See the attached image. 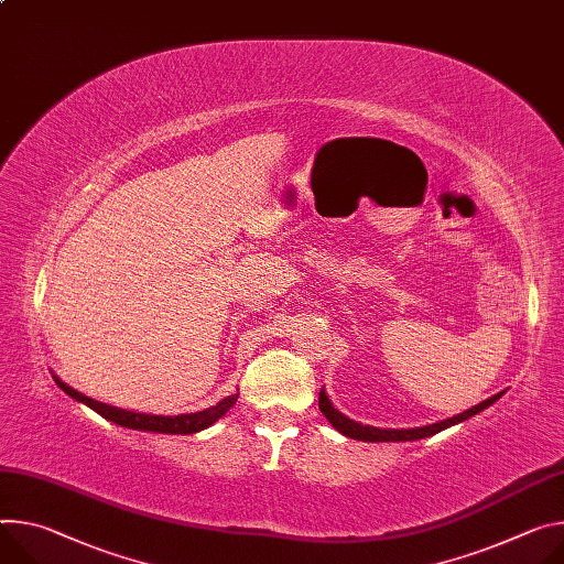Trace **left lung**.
Segmentation results:
<instances>
[{"label":"left lung","instance_id":"left-lung-1","mask_svg":"<svg viewBox=\"0 0 564 564\" xmlns=\"http://www.w3.org/2000/svg\"><path fill=\"white\" fill-rule=\"evenodd\" d=\"M501 395H503V391H499V393H495L492 398H488V400H484V402L470 406L468 412H464V414H456V416H452V419H445V421H438V423H432V425H423V427H412V430H380V427L355 423V421H350L348 416H344L341 412H337V409L333 406V402L328 400V395H326L324 389L319 391V409H322V414L328 419V423H330L339 434H344V436H348V438L369 441V443H387V441L395 443V441H419V438H427V436H434V434H438V432H443V430H447V427H452V425L464 423V421H468L470 416L484 412L486 406H490V404H492L495 400H499Z\"/></svg>","mask_w":564,"mask_h":564}]
</instances>
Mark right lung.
Listing matches in <instances>:
<instances>
[{
  "mask_svg": "<svg viewBox=\"0 0 564 564\" xmlns=\"http://www.w3.org/2000/svg\"><path fill=\"white\" fill-rule=\"evenodd\" d=\"M56 378V376H54ZM58 387L72 395L74 400L91 406L96 414H100L104 419L128 427V430H141V432H160V434H195L199 430H207L209 425H214L218 419H223L229 409L236 404L238 393H231L227 398H223L218 404L202 409V412L195 414H180V416H152V414H139V412H128V409H119L106 402H98L89 395H83L80 391L72 389L69 384H65L61 378H56Z\"/></svg>",
  "mask_w": 564,
  "mask_h": 564,
  "instance_id": "add662e5",
  "label": "right lung"
}]
</instances>
